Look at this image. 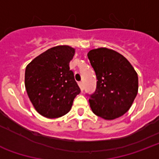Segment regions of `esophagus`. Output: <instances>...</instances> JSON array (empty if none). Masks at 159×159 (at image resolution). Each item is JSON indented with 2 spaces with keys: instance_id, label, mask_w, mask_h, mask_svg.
Masks as SVG:
<instances>
[{
  "instance_id": "34e87169",
  "label": "esophagus",
  "mask_w": 159,
  "mask_h": 159,
  "mask_svg": "<svg viewBox=\"0 0 159 159\" xmlns=\"http://www.w3.org/2000/svg\"><path fill=\"white\" fill-rule=\"evenodd\" d=\"M78 85H79L80 89H81V91L83 92V89H84V86H83V82H79V83H78Z\"/></svg>"
}]
</instances>
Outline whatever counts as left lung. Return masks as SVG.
<instances>
[{"label": "left lung", "mask_w": 159, "mask_h": 159, "mask_svg": "<svg viewBox=\"0 0 159 159\" xmlns=\"http://www.w3.org/2000/svg\"><path fill=\"white\" fill-rule=\"evenodd\" d=\"M88 58L98 80L94 93L89 94L93 112L107 120L123 116L138 93L136 71L126 58L111 49L90 50Z\"/></svg>", "instance_id": "1"}]
</instances>
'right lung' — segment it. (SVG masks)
Listing matches in <instances>:
<instances>
[{
	"label": "right lung",
	"instance_id": "right-lung-1",
	"mask_svg": "<svg viewBox=\"0 0 159 159\" xmlns=\"http://www.w3.org/2000/svg\"><path fill=\"white\" fill-rule=\"evenodd\" d=\"M75 49L57 46L37 56L26 66L25 84L30 100L43 117L66 115L81 90L70 70Z\"/></svg>",
	"mask_w": 159,
	"mask_h": 159
}]
</instances>
